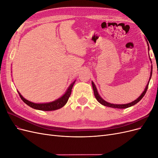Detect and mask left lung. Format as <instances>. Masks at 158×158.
Returning a JSON list of instances; mask_svg holds the SVG:
<instances>
[{
  "label": "left lung",
  "mask_w": 158,
  "mask_h": 158,
  "mask_svg": "<svg viewBox=\"0 0 158 158\" xmlns=\"http://www.w3.org/2000/svg\"><path fill=\"white\" fill-rule=\"evenodd\" d=\"M148 44V43H147ZM148 51L150 50V47H149V45L148 44ZM150 56V55H149ZM151 60V59H150ZM152 65L151 66V72H150V78H149V81H148V82L146 85V86L144 90V92H143L142 93V94L140 95V96L138 97L136 99H135V101L132 102L131 103H127V104H113V103H110L106 101H105V100L100 96L99 94H98V89L96 88V86H95V85L94 84V83L93 82V81H92V87H93V89H94V95L95 98H96V99L98 100V102L99 103H101L102 105H103V106H107V107H113V108H117V109H125V108H128V107H130L132 106H135V104H136L138 102H139L140 100L142 99V98L144 96V95L146 92V91L148 89V84H149V82H150V80L151 79V77H152Z\"/></svg>",
  "instance_id": "8db88e82"
}]
</instances>
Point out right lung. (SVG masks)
Here are the masks:
<instances>
[{"mask_svg": "<svg viewBox=\"0 0 158 158\" xmlns=\"http://www.w3.org/2000/svg\"><path fill=\"white\" fill-rule=\"evenodd\" d=\"M75 82H76V80H74V82L69 85V87L67 89H66V92L63 95H62L60 98L55 100V101H53V102H49V103H35L30 102L23 98L21 95V94L18 92H18L19 95H20V97L22 99V101L26 104H27V106H29L30 107H32L33 109L41 110V111H55V110L59 109L61 107H63V106H65V104L67 103L69 98L70 96L72 89H73V87Z\"/></svg>", "mask_w": 158, "mask_h": 158, "instance_id": "1", "label": "right lung"}]
</instances>
